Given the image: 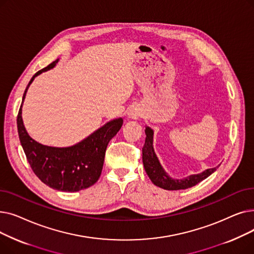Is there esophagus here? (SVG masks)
Here are the masks:
<instances>
[{"instance_id":"1","label":"esophagus","mask_w":254,"mask_h":254,"mask_svg":"<svg viewBox=\"0 0 254 254\" xmlns=\"http://www.w3.org/2000/svg\"><path fill=\"white\" fill-rule=\"evenodd\" d=\"M128 117L132 118V119H137L139 117V111L137 109H131L128 112Z\"/></svg>"}]
</instances>
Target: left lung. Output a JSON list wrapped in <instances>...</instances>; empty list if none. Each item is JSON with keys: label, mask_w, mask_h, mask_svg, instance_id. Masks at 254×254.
I'll return each instance as SVG.
<instances>
[{"label": "left lung", "mask_w": 254, "mask_h": 254, "mask_svg": "<svg viewBox=\"0 0 254 254\" xmlns=\"http://www.w3.org/2000/svg\"><path fill=\"white\" fill-rule=\"evenodd\" d=\"M145 144L142 148V158H143V165L144 169L147 173L148 177L152 181V183L158 188L167 190H186L192 188L207 177H209L213 172L216 171V168L208 169L199 174L190 175L184 179H173L171 178L165 170L163 169L162 165L159 164L158 158L153 149V130L149 127H146L145 128Z\"/></svg>", "instance_id": "1"}]
</instances>
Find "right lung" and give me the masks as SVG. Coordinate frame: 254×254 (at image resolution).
I'll return each mask as SVG.
<instances>
[{
	"label": "right lung",
	"mask_w": 254,
	"mask_h": 254,
	"mask_svg": "<svg viewBox=\"0 0 254 254\" xmlns=\"http://www.w3.org/2000/svg\"><path fill=\"white\" fill-rule=\"evenodd\" d=\"M58 62L59 60L52 62L32 77L24 90L22 103L35 77L52 69ZM22 103L17 115L18 136L36 176L49 188L61 191H79L95 184L101 176L107 146L122 127L124 119L111 120L70 147H51L38 143L29 136L21 117Z\"/></svg>",
	"instance_id": "1"
}]
</instances>
